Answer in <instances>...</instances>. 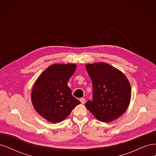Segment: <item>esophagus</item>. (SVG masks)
<instances>
[{
    "label": "esophagus",
    "mask_w": 156,
    "mask_h": 156,
    "mask_svg": "<svg viewBox=\"0 0 156 156\" xmlns=\"http://www.w3.org/2000/svg\"><path fill=\"white\" fill-rule=\"evenodd\" d=\"M80 101L82 103V104H84V102H85V99L84 98H81L80 99Z\"/></svg>",
    "instance_id": "34e87169"
}]
</instances>
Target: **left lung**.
<instances>
[{
    "instance_id": "left-lung-1",
    "label": "left lung",
    "mask_w": 156,
    "mask_h": 156,
    "mask_svg": "<svg viewBox=\"0 0 156 156\" xmlns=\"http://www.w3.org/2000/svg\"><path fill=\"white\" fill-rule=\"evenodd\" d=\"M93 87V100L85 106L96 119L109 122L122 116L131 96L129 80L121 71L104 62L86 65Z\"/></svg>"
}]
</instances>
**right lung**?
<instances>
[{
	"instance_id": "right-lung-1",
	"label": "right lung",
	"mask_w": 156,
	"mask_h": 156,
	"mask_svg": "<svg viewBox=\"0 0 156 156\" xmlns=\"http://www.w3.org/2000/svg\"><path fill=\"white\" fill-rule=\"evenodd\" d=\"M77 65L55 64L49 66L38 77L32 88L33 107L38 114L51 123L62 122L81 102L74 98L68 81Z\"/></svg>"
}]
</instances>
